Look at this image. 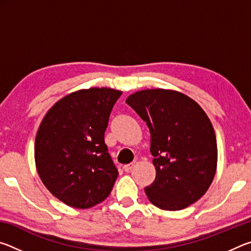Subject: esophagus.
<instances>
[{
    "label": "esophagus",
    "instance_id": "1",
    "mask_svg": "<svg viewBox=\"0 0 251 251\" xmlns=\"http://www.w3.org/2000/svg\"><path fill=\"white\" fill-rule=\"evenodd\" d=\"M135 161H133V163H130V164H127V165H124V167H123V168H124V171L125 172H127V173H128V172H130L131 171V169H133V167L135 166Z\"/></svg>",
    "mask_w": 251,
    "mask_h": 251
}]
</instances>
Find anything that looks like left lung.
I'll use <instances>...</instances> for the list:
<instances>
[{
	"mask_svg": "<svg viewBox=\"0 0 251 251\" xmlns=\"http://www.w3.org/2000/svg\"><path fill=\"white\" fill-rule=\"evenodd\" d=\"M151 131L156 178L145 187L151 203L180 210L209 188L217 167V142L209 118L179 92L146 90L126 100Z\"/></svg>",
	"mask_w": 251,
	"mask_h": 251,
	"instance_id": "obj_1",
	"label": "left lung"
}]
</instances>
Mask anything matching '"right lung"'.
Segmentation results:
<instances>
[{
    "label": "right lung",
    "instance_id": "1",
    "mask_svg": "<svg viewBox=\"0 0 251 251\" xmlns=\"http://www.w3.org/2000/svg\"><path fill=\"white\" fill-rule=\"evenodd\" d=\"M122 95L93 87L63 97L46 113L35 138L42 181L66 205L90 208L108 197L118 176L104 141L110 112Z\"/></svg>",
    "mask_w": 251,
    "mask_h": 251
}]
</instances>
